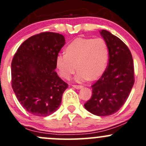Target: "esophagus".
<instances>
[{"mask_svg":"<svg viewBox=\"0 0 146 146\" xmlns=\"http://www.w3.org/2000/svg\"><path fill=\"white\" fill-rule=\"evenodd\" d=\"M73 86L74 88H76L77 89H81V88H82L83 86L82 85H76V84H74V85H73Z\"/></svg>","mask_w":146,"mask_h":146,"instance_id":"esophagus-1","label":"esophagus"}]
</instances>
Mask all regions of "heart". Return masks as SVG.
I'll use <instances>...</instances> for the list:
<instances>
[{
    "label": "heart",
    "mask_w": 146,
    "mask_h": 146,
    "mask_svg": "<svg viewBox=\"0 0 146 146\" xmlns=\"http://www.w3.org/2000/svg\"><path fill=\"white\" fill-rule=\"evenodd\" d=\"M65 54L56 59V65L61 76L69 79L78 70L76 80H96L105 72L108 64L110 51L106 41L102 38H78L64 50Z\"/></svg>",
    "instance_id": "obj_1"
}]
</instances>
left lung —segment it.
Listing matches in <instances>:
<instances>
[{
    "mask_svg": "<svg viewBox=\"0 0 146 146\" xmlns=\"http://www.w3.org/2000/svg\"><path fill=\"white\" fill-rule=\"evenodd\" d=\"M110 51L108 66L94 83L92 96L84 104L87 111L96 116H110L124 105L134 83L130 50L119 38L107 30L100 32Z\"/></svg>",
    "mask_w": 146,
    "mask_h": 146,
    "instance_id": "8db88e82",
    "label": "left lung"
}]
</instances>
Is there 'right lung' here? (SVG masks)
I'll list each match as a JSON object with an SVG mask.
<instances>
[{"label": "right lung", "instance_id": "add662e5", "mask_svg": "<svg viewBox=\"0 0 146 146\" xmlns=\"http://www.w3.org/2000/svg\"><path fill=\"white\" fill-rule=\"evenodd\" d=\"M64 36L46 32L32 36L19 46L11 64L12 86L25 110L37 116L55 112L68 84L57 76L56 59Z\"/></svg>", "mask_w": 146, "mask_h": 146}]
</instances>
